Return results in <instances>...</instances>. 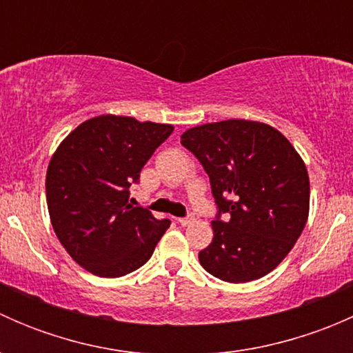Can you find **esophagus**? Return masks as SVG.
Segmentation results:
<instances>
[{"label": "esophagus", "mask_w": 353, "mask_h": 353, "mask_svg": "<svg viewBox=\"0 0 353 353\" xmlns=\"http://www.w3.org/2000/svg\"><path fill=\"white\" fill-rule=\"evenodd\" d=\"M191 222H193V216H184V219H177V223H181L183 227L190 225Z\"/></svg>", "instance_id": "obj_1"}]
</instances>
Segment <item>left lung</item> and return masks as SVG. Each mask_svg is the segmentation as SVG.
<instances>
[{
  "mask_svg": "<svg viewBox=\"0 0 353 353\" xmlns=\"http://www.w3.org/2000/svg\"><path fill=\"white\" fill-rule=\"evenodd\" d=\"M181 143L208 174L219 208L213 241L198 254L201 266L229 283L268 275L307 222L311 190L304 160L279 130L258 121L201 124L184 131Z\"/></svg>",
  "mask_w": 353,
  "mask_h": 353,
  "instance_id": "obj_1",
  "label": "left lung"
}]
</instances>
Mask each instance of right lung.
<instances>
[{"mask_svg":"<svg viewBox=\"0 0 353 353\" xmlns=\"http://www.w3.org/2000/svg\"><path fill=\"white\" fill-rule=\"evenodd\" d=\"M174 131L134 117H92L52 155L46 198L52 229L68 254L104 279L128 275L150 259L170 220L130 205V186Z\"/></svg>","mask_w":353,"mask_h":353,"instance_id":"right-lung-1","label":"right lung"}]
</instances>
